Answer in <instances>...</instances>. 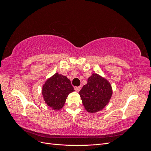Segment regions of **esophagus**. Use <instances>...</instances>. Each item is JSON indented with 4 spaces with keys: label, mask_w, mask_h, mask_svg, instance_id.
<instances>
[{
    "label": "esophagus",
    "mask_w": 151,
    "mask_h": 151,
    "mask_svg": "<svg viewBox=\"0 0 151 151\" xmlns=\"http://www.w3.org/2000/svg\"><path fill=\"white\" fill-rule=\"evenodd\" d=\"M74 89H75L76 91H77V92H79V91L81 89V86H78V87H75Z\"/></svg>",
    "instance_id": "1"
}]
</instances>
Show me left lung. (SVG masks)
Wrapping results in <instances>:
<instances>
[{
  "label": "left lung",
  "instance_id": "1",
  "mask_svg": "<svg viewBox=\"0 0 151 151\" xmlns=\"http://www.w3.org/2000/svg\"><path fill=\"white\" fill-rule=\"evenodd\" d=\"M110 83L96 73L88 79V83L79 91L82 102L87 111L96 113L106 106L112 96Z\"/></svg>",
  "mask_w": 151,
  "mask_h": 151
}]
</instances>
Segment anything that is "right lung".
<instances>
[{
    "instance_id": "add662e5",
    "label": "right lung",
    "mask_w": 151,
    "mask_h": 151,
    "mask_svg": "<svg viewBox=\"0 0 151 151\" xmlns=\"http://www.w3.org/2000/svg\"><path fill=\"white\" fill-rule=\"evenodd\" d=\"M73 91L74 89L70 81L66 76L56 73L43 84L42 94L48 106L58 110L63 106L68 95Z\"/></svg>"
}]
</instances>
